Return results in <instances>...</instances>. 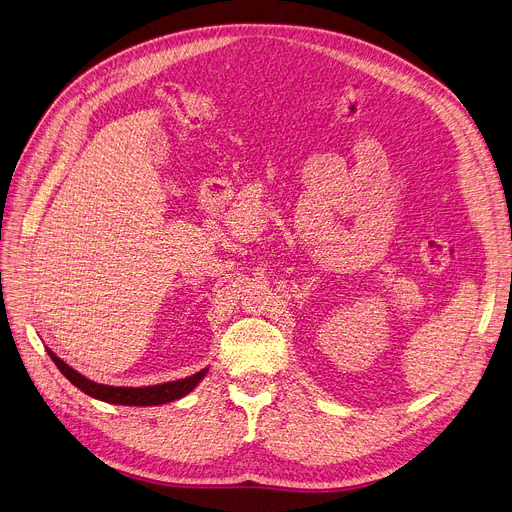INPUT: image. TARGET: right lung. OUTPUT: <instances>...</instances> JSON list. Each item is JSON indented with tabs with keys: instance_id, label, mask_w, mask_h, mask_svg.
<instances>
[{
	"instance_id": "add662e5",
	"label": "right lung",
	"mask_w": 512,
	"mask_h": 512,
	"mask_svg": "<svg viewBox=\"0 0 512 512\" xmlns=\"http://www.w3.org/2000/svg\"><path fill=\"white\" fill-rule=\"evenodd\" d=\"M47 352H49L51 360L55 362V366L61 370L63 377L70 381L72 385H76L80 391H84L86 395H90L94 399L115 403V405H162V403H170V401L181 399L187 393H191L208 372V368H203V370L191 374V377H187V379L160 383V385H152V387H111V385H100V383H94V381L86 379L84 374H80L72 366H67L51 350H47Z\"/></svg>"
}]
</instances>
